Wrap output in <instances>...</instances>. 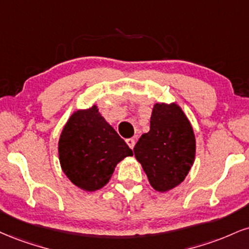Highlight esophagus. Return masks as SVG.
I'll list each match as a JSON object with an SVG mask.
<instances>
[{
	"mask_svg": "<svg viewBox=\"0 0 249 249\" xmlns=\"http://www.w3.org/2000/svg\"><path fill=\"white\" fill-rule=\"evenodd\" d=\"M126 143L128 145V147L133 148L134 145H136V142H134V139H132V138H130V139H126Z\"/></svg>",
	"mask_w": 249,
	"mask_h": 249,
	"instance_id": "34e87169",
	"label": "esophagus"
}]
</instances>
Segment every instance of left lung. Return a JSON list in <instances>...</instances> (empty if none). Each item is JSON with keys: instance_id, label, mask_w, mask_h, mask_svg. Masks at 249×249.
Returning <instances> with one entry per match:
<instances>
[{"instance_id": "left-lung-1", "label": "left lung", "mask_w": 249, "mask_h": 249, "mask_svg": "<svg viewBox=\"0 0 249 249\" xmlns=\"http://www.w3.org/2000/svg\"><path fill=\"white\" fill-rule=\"evenodd\" d=\"M133 151L154 190L166 193L181 184L196 157L194 128L182 107L175 102L155 103L149 131Z\"/></svg>"}]
</instances>
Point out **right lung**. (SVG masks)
Wrapping results in <instances>:
<instances>
[{
  "instance_id": "right-lung-1",
  "label": "right lung",
  "mask_w": 249,
  "mask_h": 249,
  "mask_svg": "<svg viewBox=\"0 0 249 249\" xmlns=\"http://www.w3.org/2000/svg\"><path fill=\"white\" fill-rule=\"evenodd\" d=\"M58 153L67 178L89 193L109 183L117 164L133 155L95 104L71 113L60 134Z\"/></svg>"
}]
</instances>
